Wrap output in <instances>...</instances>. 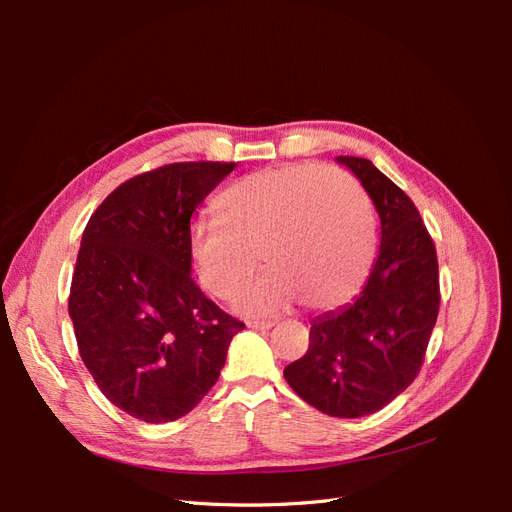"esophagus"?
Wrapping results in <instances>:
<instances>
[{
  "label": "esophagus",
  "instance_id": "1",
  "mask_svg": "<svg viewBox=\"0 0 512 512\" xmlns=\"http://www.w3.org/2000/svg\"><path fill=\"white\" fill-rule=\"evenodd\" d=\"M247 327L252 331H269L273 329V322H247Z\"/></svg>",
  "mask_w": 512,
  "mask_h": 512
}]
</instances>
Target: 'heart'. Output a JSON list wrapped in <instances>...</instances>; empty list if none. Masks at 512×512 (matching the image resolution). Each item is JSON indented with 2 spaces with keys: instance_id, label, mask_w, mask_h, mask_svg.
Instances as JSON below:
<instances>
[{
  "instance_id": "1",
  "label": "heart",
  "mask_w": 512,
  "mask_h": 512,
  "mask_svg": "<svg viewBox=\"0 0 512 512\" xmlns=\"http://www.w3.org/2000/svg\"><path fill=\"white\" fill-rule=\"evenodd\" d=\"M222 220L190 226L194 271L213 297L232 299L250 282L258 256L267 273L239 299L245 316H275L303 303L335 309L367 280L376 252L363 190L337 168H267L218 198Z\"/></svg>"
}]
</instances>
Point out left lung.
<instances>
[{"mask_svg": "<svg viewBox=\"0 0 512 512\" xmlns=\"http://www.w3.org/2000/svg\"><path fill=\"white\" fill-rule=\"evenodd\" d=\"M380 218L378 258L359 297L312 320L309 350L284 378L309 406L359 418L404 393L423 365L438 320L436 247L404 190L365 158L337 156Z\"/></svg>", "mask_w": 512, "mask_h": 512, "instance_id": "obj_1", "label": "left lung"}]
</instances>
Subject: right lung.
Here are the masks:
<instances>
[{"label": "right lung", "mask_w": 512, "mask_h": 512, "mask_svg": "<svg viewBox=\"0 0 512 512\" xmlns=\"http://www.w3.org/2000/svg\"><path fill=\"white\" fill-rule=\"evenodd\" d=\"M232 170L156 168L121 183L85 226L68 299L76 344L104 397L145 423L194 410L245 329L194 284L188 245L192 215Z\"/></svg>", "instance_id": "1"}]
</instances>
